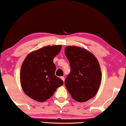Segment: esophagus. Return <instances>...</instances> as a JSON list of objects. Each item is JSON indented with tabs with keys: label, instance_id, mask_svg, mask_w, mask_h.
<instances>
[{
	"label": "esophagus",
	"instance_id": "obj_1",
	"mask_svg": "<svg viewBox=\"0 0 126 126\" xmlns=\"http://www.w3.org/2000/svg\"><path fill=\"white\" fill-rule=\"evenodd\" d=\"M60 79H61L63 81H64V77H60Z\"/></svg>",
	"mask_w": 126,
	"mask_h": 126
}]
</instances>
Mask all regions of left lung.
Returning <instances> with one entry per match:
<instances>
[{
	"mask_svg": "<svg viewBox=\"0 0 126 126\" xmlns=\"http://www.w3.org/2000/svg\"><path fill=\"white\" fill-rule=\"evenodd\" d=\"M64 51L71 68L64 81L67 90L76 101H88L95 96L101 85L102 73L98 60L91 52L79 47L68 46Z\"/></svg>",
	"mask_w": 126,
	"mask_h": 126,
	"instance_id": "1",
	"label": "left lung"
}]
</instances>
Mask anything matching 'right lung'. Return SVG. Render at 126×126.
Masks as SVG:
<instances>
[{
    "instance_id": "obj_1",
    "label": "right lung",
    "mask_w": 126,
    "mask_h": 126,
    "mask_svg": "<svg viewBox=\"0 0 126 126\" xmlns=\"http://www.w3.org/2000/svg\"><path fill=\"white\" fill-rule=\"evenodd\" d=\"M62 45L47 46L27 56L20 71V83L24 93L35 101L43 102L53 95L63 81L55 75L53 59Z\"/></svg>"
}]
</instances>
